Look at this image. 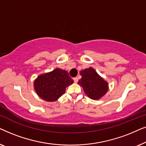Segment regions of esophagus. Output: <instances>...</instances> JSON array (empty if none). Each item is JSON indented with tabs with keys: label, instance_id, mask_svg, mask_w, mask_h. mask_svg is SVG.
Here are the masks:
<instances>
[{
	"label": "esophagus",
	"instance_id": "esophagus-1",
	"mask_svg": "<svg viewBox=\"0 0 146 146\" xmlns=\"http://www.w3.org/2000/svg\"><path fill=\"white\" fill-rule=\"evenodd\" d=\"M73 80H74V81L75 83H77L78 81V78H76V77L74 78Z\"/></svg>",
	"mask_w": 146,
	"mask_h": 146
}]
</instances>
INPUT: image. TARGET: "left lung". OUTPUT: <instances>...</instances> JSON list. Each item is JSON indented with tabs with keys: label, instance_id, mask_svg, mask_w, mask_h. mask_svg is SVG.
Instances as JSON below:
<instances>
[{
	"label": "left lung",
	"instance_id": "1",
	"mask_svg": "<svg viewBox=\"0 0 146 146\" xmlns=\"http://www.w3.org/2000/svg\"><path fill=\"white\" fill-rule=\"evenodd\" d=\"M82 78L78 84L83 88L86 94L90 98L97 100L104 96L108 90V84L92 68L80 71Z\"/></svg>",
	"mask_w": 146,
	"mask_h": 146
}]
</instances>
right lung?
Segmentation results:
<instances>
[{"label":"right lung","instance_id":"right-lung-1","mask_svg":"<svg viewBox=\"0 0 146 146\" xmlns=\"http://www.w3.org/2000/svg\"><path fill=\"white\" fill-rule=\"evenodd\" d=\"M67 71L60 68L40 75L35 80L34 87L38 96L47 102L56 101L65 93L66 88L73 84Z\"/></svg>","mask_w":146,"mask_h":146}]
</instances>
